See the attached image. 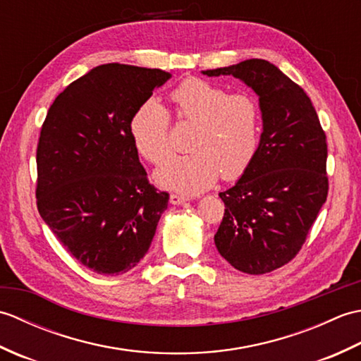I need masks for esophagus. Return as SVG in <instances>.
<instances>
[{
	"label": "esophagus",
	"instance_id": "34e87169",
	"mask_svg": "<svg viewBox=\"0 0 361 361\" xmlns=\"http://www.w3.org/2000/svg\"><path fill=\"white\" fill-rule=\"evenodd\" d=\"M188 200H189L188 197L178 195V194H171V198H169V202H171L172 204H183V203H186Z\"/></svg>",
	"mask_w": 361,
	"mask_h": 361
}]
</instances>
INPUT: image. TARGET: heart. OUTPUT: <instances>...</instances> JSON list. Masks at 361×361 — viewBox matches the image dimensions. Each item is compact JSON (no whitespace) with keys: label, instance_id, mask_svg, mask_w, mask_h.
<instances>
[{"label":"heart","instance_id":"1","mask_svg":"<svg viewBox=\"0 0 361 361\" xmlns=\"http://www.w3.org/2000/svg\"><path fill=\"white\" fill-rule=\"evenodd\" d=\"M176 116L195 124L188 155L164 161L155 171L161 188L180 194H200L221 173L237 180L256 158L262 132V111L255 96L234 93L209 80L189 78L171 93ZM130 133L140 155L161 163L172 150L171 114L155 99L145 101L133 114Z\"/></svg>","mask_w":361,"mask_h":361}]
</instances>
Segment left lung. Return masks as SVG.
I'll return each instance as SVG.
<instances>
[{"label":"left lung","instance_id":"obj_1","mask_svg":"<svg viewBox=\"0 0 361 361\" xmlns=\"http://www.w3.org/2000/svg\"><path fill=\"white\" fill-rule=\"evenodd\" d=\"M203 74L233 75L259 96V150L240 180L219 194L225 214L214 242L235 270L270 273L298 255L326 203V133L305 91L267 60Z\"/></svg>","mask_w":361,"mask_h":361}]
</instances>
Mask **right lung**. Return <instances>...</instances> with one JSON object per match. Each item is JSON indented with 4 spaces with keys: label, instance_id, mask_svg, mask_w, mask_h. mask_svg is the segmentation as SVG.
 <instances>
[{
    "label": "right lung",
    "instance_id": "add662e5",
    "mask_svg": "<svg viewBox=\"0 0 361 361\" xmlns=\"http://www.w3.org/2000/svg\"><path fill=\"white\" fill-rule=\"evenodd\" d=\"M172 75L106 63L49 106L37 145V208L97 274L127 273L149 251L169 194L150 185L130 133L135 111Z\"/></svg>",
    "mask_w": 361,
    "mask_h": 361
}]
</instances>
